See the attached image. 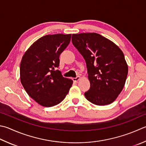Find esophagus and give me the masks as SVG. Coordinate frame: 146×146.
Masks as SVG:
<instances>
[{"instance_id":"obj_1","label":"esophagus","mask_w":146,"mask_h":146,"mask_svg":"<svg viewBox=\"0 0 146 146\" xmlns=\"http://www.w3.org/2000/svg\"><path fill=\"white\" fill-rule=\"evenodd\" d=\"M81 79V77L80 76H77L76 78H73L72 79H73V81H75V82H78L79 79Z\"/></svg>"}]
</instances>
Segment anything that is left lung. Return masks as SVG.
<instances>
[{"mask_svg": "<svg viewBox=\"0 0 146 146\" xmlns=\"http://www.w3.org/2000/svg\"><path fill=\"white\" fill-rule=\"evenodd\" d=\"M72 42L86 64L90 88L85 97L97 106L113 102L121 92L128 75L123 51L97 33L72 34Z\"/></svg>", "mask_w": 146, "mask_h": 146, "instance_id": "obj_1", "label": "left lung"}]
</instances>
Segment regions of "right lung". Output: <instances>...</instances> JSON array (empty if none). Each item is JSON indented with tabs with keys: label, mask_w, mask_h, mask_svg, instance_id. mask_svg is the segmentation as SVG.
<instances>
[{
	"label": "right lung",
	"mask_w": 146,
	"mask_h": 146,
	"mask_svg": "<svg viewBox=\"0 0 146 146\" xmlns=\"http://www.w3.org/2000/svg\"><path fill=\"white\" fill-rule=\"evenodd\" d=\"M71 34L47 35L33 44L22 57L20 80L24 89L40 106L52 107L65 98L73 81L58 70L60 54L70 43Z\"/></svg>",
	"instance_id": "1"
}]
</instances>
